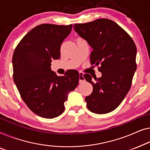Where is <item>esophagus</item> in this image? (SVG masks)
Wrapping results in <instances>:
<instances>
[{"mask_svg": "<svg viewBox=\"0 0 150 150\" xmlns=\"http://www.w3.org/2000/svg\"><path fill=\"white\" fill-rule=\"evenodd\" d=\"M85 81V78L83 77V74L82 73H79V83H82Z\"/></svg>", "mask_w": 150, "mask_h": 150, "instance_id": "34e87169", "label": "esophagus"}]
</instances>
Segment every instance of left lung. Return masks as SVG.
Instances as JSON below:
<instances>
[{
	"label": "left lung",
	"instance_id": "8db88e82",
	"mask_svg": "<svg viewBox=\"0 0 150 150\" xmlns=\"http://www.w3.org/2000/svg\"><path fill=\"white\" fill-rule=\"evenodd\" d=\"M75 32L92 48L91 64H100V78L83 75L93 86L86 97L88 109L97 114L111 112L117 108L129 91L137 69V48L130 35L119 25L108 19H98L73 26Z\"/></svg>",
	"mask_w": 150,
	"mask_h": 150
}]
</instances>
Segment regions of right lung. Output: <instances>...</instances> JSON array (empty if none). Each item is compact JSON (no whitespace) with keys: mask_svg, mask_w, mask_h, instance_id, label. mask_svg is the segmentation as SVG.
I'll return each mask as SVG.
<instances>
[{"mask_svg":"<svg viewBox=\"0 0 150 150\" xmlns=\"http://www.w3.org/2000/svg\"><path fill=\"white\" fill-rule=\"evenodd\" d=\"M72 24L39 25L21 40L13 55V81L23 100L35 114L58 117L64 111L68 94L79 83L76 70L58 77L51 70L52 60L60 57V46Z\"/></svg>","mask_w":150,"mask_h":150,"instance_id":"1","label":"right lung"}]
</instances>
